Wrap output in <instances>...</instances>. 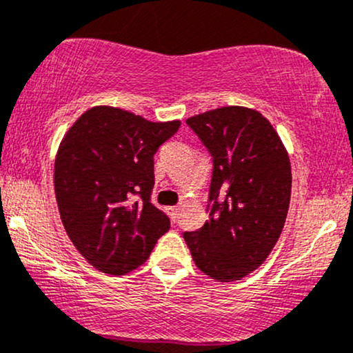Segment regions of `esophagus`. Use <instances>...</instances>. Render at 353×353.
<instances>
[{"label": "esophagus", "mask_w": 353, "mask_h": 353, "mask_svg": "<svg viewBox=\"0 0 353 353\" xmlns=\"http://www.w3.org/2000/svg\"><path fill=\"white\" fill-rule=\"evenodd\" d=\"M170 215H172L173 221H176L178 215H180V207H170Z\"/></svg>", "instance_id": "1"}]
</instances>
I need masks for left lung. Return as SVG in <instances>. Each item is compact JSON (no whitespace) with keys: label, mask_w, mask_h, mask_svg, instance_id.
Returning a JSON list of instances; mask_svg holds the SVG:
<instances>
[{"label":"left lung","mask_w":353,"mask_h":353,"mask_svg":"<svg viewBox=\"0 0 353 353\" xmlns=\"http://www.w3.org/2000/svg\"><path fill=\"white\" fill-rule=\"evenodd\" d=\"M213 157L208 220L185 232L193 262L219 282L259 268L280 239L292 193L290 158L256 110L221 106L187 120Z\"/></svg>","instance_id":"left-lung-1"}]
</instances>
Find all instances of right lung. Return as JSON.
<instances>
[{"label":"right lung","instance_id":"add662e5","mask_svg":"<svg viewBox=\"0 0 353 353\" xmlns=\"http://www.w3.org/2000/svg\"><path fill=\"white\" fill-rule=\"evenodd\" d=\"M180 120L148 121L114 106H93L65 133L54 158L63 227L97 270L125 275L152 253L170 219L150 201L153 155Z\"/></svg>","mask_w":353,"mask_h":353}]
</instances>
